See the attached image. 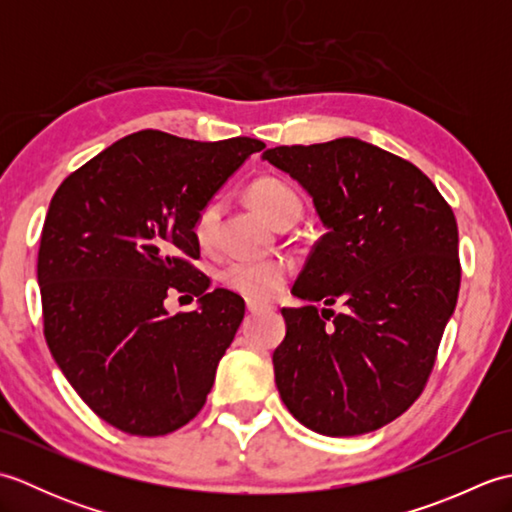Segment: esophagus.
Segmentation results:
<instances>
[{
  "label": "esophagus",
  "mask_w": 512,
  "mask_h": 512,
  "mask_svg": "<svg viewBox=\"0 0 512 512\" xmlns=\"http://www.w3.org/2000/svg\"><path fill=\"white\" fill-rule=\"evenodd\" d=\"M246 308H248V312H262V310H266L268 306H266V303H259V301L248 299V301H246Z\"/></svg>",
  "instance_id": "1"
}]
</instances>
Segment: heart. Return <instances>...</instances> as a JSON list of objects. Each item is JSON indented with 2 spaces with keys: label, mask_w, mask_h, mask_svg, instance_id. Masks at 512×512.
<instances>
[{
  "label": "heart",
  "mask_w": 512,
  "mask_h": 512,
  "mask_svg": "<svg viewBox=\"0 0 512 512\" xmlns=\"http://www.w3.org/2000/svg\"><path fill=\"white\" fill-rule=\"evenodd\" d=\"M248 200L277 228L295 224L303 213L299 193L286 180L262 176L250 182ZM222 209L217 202L204 204L193 220V239L200 248L211 250L217 239ZM290 268L284 259H233L222 268V281L237 295L253 301H268L284 290Z\"/></svg>",
  "instance_id": "b5f03b06"
}]
</instances>
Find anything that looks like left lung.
Listing matches in <instances>:
<instances>
[{
  "label": "left lung",
  "instance_id": "1",
  "mask_svg": "<svg viewBox=\"0 0 512 512\" xmlns=\"http://www.w3.org/2000/svg\"><path fill=\"white\" fill-rule=\"evenodd\" d=\"M264 160L328 226L292 286L310 306L281 310L279 396L323 436L376 431L418 400L436 365L460 292L458 222L416 165L358 138L275 147Z\"/></svg>",
  "mask_w": 512,
  "mask_h": 512
}]
</instances>
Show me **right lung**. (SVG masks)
Returning a JSON list of instances; mask_svg holds the SVG:
<instances>
[{
	"mask_svg": "<svg viewBox=\"0 0 512 512\" xmlns=\"http://www.w3.org/2000/svg\"><path fill=\"white\" fill-rule=\"evenodd\" d=\"M264 147L143 129L52 195L37 257L43 334L76 394L112 427L167 436L204 407L246 308L231 290L209 292L193 266V220ZM176 291L200 296L201 310L169 318L164 299Z\"/></svg>",
	"mask_w": 512,
	"mask_h": 512,
	"instance_id": "obj_1",
	"label": "right lung"
}]
</instances>
